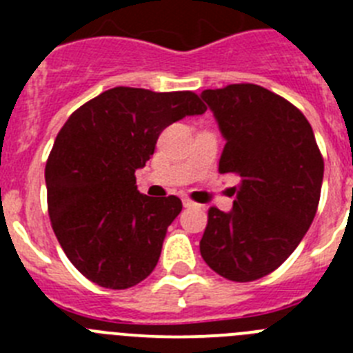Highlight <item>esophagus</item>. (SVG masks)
<instances>
[{"mask_svg": "<svg viewBox=\"0 0 353 353\" xmlns=\"http://www.w3.org/2000/svg\"><path fill=\"white\" fill-rule=\"evenodd\" d=\"M182 203H183V207H187V208L196 207L194 201H192V199H189V198H183V199H182Z\"/></svg>", "mask_w": 353, "mask_h": 353, "instance_id": "esophagus-1", "label": "esophagus"}]
</instances>
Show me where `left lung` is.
<instances>
[{
  "label": "left lung",
  "instance_id": "8db88e82",
  "mask_svg": "<svg viewBox=\"0 0 353 353\" xmlns=\"http://www.w3.org/2000/svg\"><path fill=\"white\" fill-rule=\"evenodd\" d=\"M226 145L219 173L240 176L233 210L208 208L199 252L230 281L260 279L301 244L316 214L323 157L310 121L281 95L251 83L205 90Z\"/></svg>",
  "mask_w": 353,
  "mask_h": 353
}]
</instances>
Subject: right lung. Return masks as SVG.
<instances>
[{"mask_svg": "<svg viewBox=\"0 0 353 353\" xmlns=\"http://www.w3.org/2000/svg\"><path fill=\"white\" fill-rule=\"evenodd\" d=\"M205 111L194 92L117 86L65 121L46 164L48 210L61 249L86 279L125 290L155 269L182 201L141 194L136 170L168 125Z\"/></svg>", "mask_w": 353, "mask_h": 353, "instance_id": "add662e5", "label": "right lung"}]
</instances>
